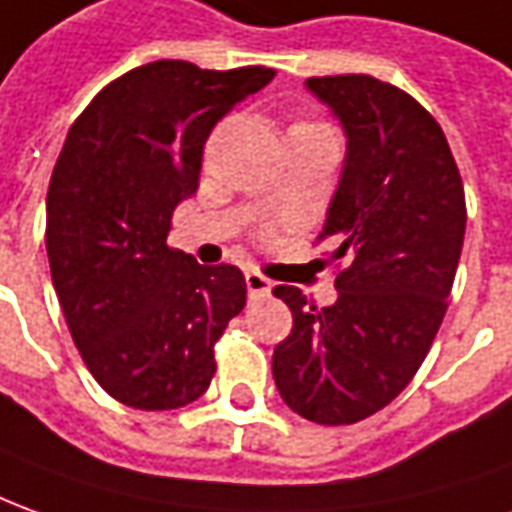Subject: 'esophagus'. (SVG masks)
Returning <instances> with one entry per match:
<instances>
[{"label":"esophagus","instance_id":"1","mask_svg":"<svg viewBox=\"0 0 512 512\" xmlns=\"http://www.w3.org/2000/svg\"><path fill=\"white\" fill-rule=\"evenodd\" d=\"M245 284H248L250 298H264V295H270V292H273V281H270V278H264L262 273H256V270L245 273Z\"/></svg>","mask_w":512,"mask_h":512}]
</instances>
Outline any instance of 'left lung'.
<instances>
[{"instance_id": "8db88e82", "label": "left lung", "mask_w": 512, "mask_h": 512, "mask_svg": "<svg viewBox=\"0 0 512 512\" xmlns=\"http://www.w3.org/2000/svg\"><path fill=\"white\" fill-rule=\"evenodd\" d=\"M306 88L345 133L317 236L345 270L323 309L298 287L273 290L292 312L273 379L306 421L357 424L410 384L438 334L463 250V181L440 125L401 88L370 74L309 77Z\"/></svg>"}]
</instances>
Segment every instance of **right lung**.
<instances>
[{
    "instance_id": "right-lung-1",
    "label": "right lung",
    "mask_w": 512,
    "mask_h": 512,
    "mask_svg": "<svg viewBox=\"0 0 512 512\" xmlns=\"http://www.w3.org/2000/svg\"><path fill=\"white\" fill-rule=\"evenodd\" d=\"M276 77L153 61L77 116L47 192V256L91 376L133 410H178L209 390L214 343L245 309V276L167 248L197 192L211 128Z\"/></svg>"
}]
</instances>
